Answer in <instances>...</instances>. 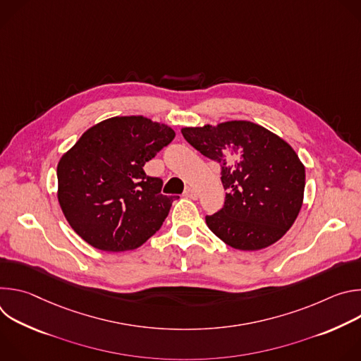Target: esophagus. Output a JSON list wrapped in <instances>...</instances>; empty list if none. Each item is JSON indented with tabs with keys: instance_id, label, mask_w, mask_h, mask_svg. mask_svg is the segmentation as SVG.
I'll use <instances>...</instances> for the list:
<instances>
[{
	"instance_id": "obj_1",
	"label": "esophagus",
	"mask_w": 361,
	"mask_h": 361,
	"mask_svg": "<svg viewBox=\"0 0 361 361\" xmlns=\"http://www.w3.org/2000/svg\"><path fill=\"white\" fill-rule=\"evenodd\" d=\"M184 195H185L187 198L195 200V198L198 197V192H197V190H195V188H192V187H187V188L184 190Z\"/></svg>"
}]
</instances>
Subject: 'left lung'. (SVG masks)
<instances>
[{
  "label": "left lung",
  "instance_id": "left-lung-1",
  "mask_svg": "<svg viewBox=\"0 0 361 361\" xmlns=\"http://www.w3.org/2000/svg\"><path fill=\"white\" fill-rule=\"evenodd\" d=\"M202 156L221 167L224 207L205 217L209 228L235 250L255 251L279 241L302 205L305 169L293 147L251 121L184 127Z\"/></svg>",
  "mask_w": 361,
  "mask_h": 361
}]
</instances>
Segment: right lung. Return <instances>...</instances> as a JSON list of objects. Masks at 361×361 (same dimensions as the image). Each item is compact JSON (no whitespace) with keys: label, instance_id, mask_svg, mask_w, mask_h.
Masks as SVG:
<instances>
[{"label":"right lung","instance_id":"1","mask_svg":"<svg viewBox=\"0 0 361 361\" xmlns=\"http://www.w3.org/2000/svg\"><path fill=\"white\" fill-rule=\"evenodd\" d=\"M176 133L142 116L111 117L88 128L57 166L60 207L90 245L110 252L134 250L156 234L176 197L142 167Z\"/></svg>","mask_w":361,"mask_h":361}]
</instances>
